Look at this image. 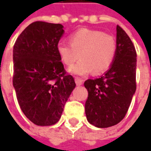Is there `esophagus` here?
I'll list each match as a JSON object with an SVG mask.
<instances>
[{
  "mask_svg": "<svg viewBox=\"0 0 151 151\" xmlns=\"http://www.w3.org/2000/svg\"><path fill=\"white\" fill-rule=\"evenodd\" d=\"M75 81H76V84L77 85V86H81V85L83 84V82H84V81L82 79H80L78 77L75 78Z\"/></svg>",
  "mask_w": 151,
  "mask_h": 151,
  "instance_id": "esophagus-1",
  "label": "esophagus"
}]
</instances>
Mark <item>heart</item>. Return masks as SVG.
I'll list each match as a JSON object with an SVG mask.
<instances>
[{
    "instance_id": "obj_1",
    "label": "heart",
    "mask_w": 151,
    "mask_h": 151,
    "mask_svg": "<svg viewBox=\"0 0 151 151\" xmlns=\"http://www.w3.org/2000/svg\"><path fill=\"white\" fill-rule=\"evenodd\" d=\"M70 43L59 42L57 52L60 60L74 76H85L93 71L101 74L112 66L116 53L117 43L112 35L98 30L86 28L79 29L70 36Z\"/></svg>"
}]
</instances>
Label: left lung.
I'll use <instances>...</instances> for the list:
<instances>
[{"instance_id":"obj_1","label":"left lung","mask_w":151,"mask_h":151,"mask_svg":"<svg viewBox=\"0 0 151 151\" xmlns=\"http://www.w3.org/2000/svg\"><path fill=\"white\" fill-rule=\"evenodd\" d=\"M117 53L112 66L100 78L88 79L85 112L91 124L108 128L121 122L136 91L135 48L125 31L117 26Z\"/></svg>"}]
</instances>
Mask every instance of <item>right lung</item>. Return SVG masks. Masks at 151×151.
Masks as SVG:
<instances>
[{
  "instance_id": "obj_1",
  "label": "right lung",
  "mask_w": 151,
  "mask_h": 151,
  "mask_svg": "<svg viewBox=\"0 0 151 151\" xmlns=\"http://www.w3.org/2000/svg\"><path fill=\"white\" fill-rule=\"evenodd\" d=\"M61 24L34 22L13 46V86L22 111L34 124H56L76 87L57 52Z\"/></svg>"
}]
</instances>
